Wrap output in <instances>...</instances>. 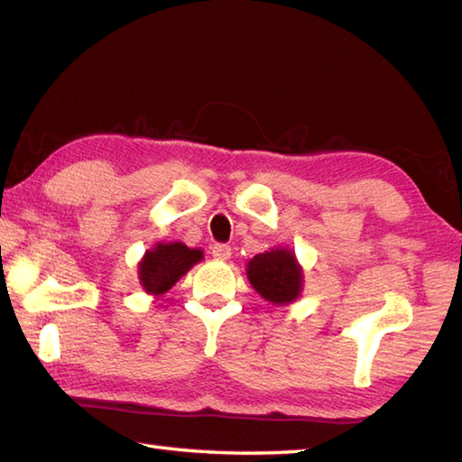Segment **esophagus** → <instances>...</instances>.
Here are the masks:
<instances>
[{
  "instance_id": "1",
  "label": "esophagus",
  "mask_w": 462,
  "mask_h": 462,
  "mask_svg": "<svg viewBox=\"0 0 462 462\" xmlns=\"http://www.w3.org/2000/svg\"><path fill=\"white\" fill-rule=\"evenodd\" d=\"M232 254V248L228 244H214L212 246V256L218 258V260H228Z\"/></svg>"
}]
</instances>
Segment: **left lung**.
I'll return each instance as SVG.
<instances>
[{
    "mask_svg": "<svg viewBox=\"0 0 462 462\" xmlns=\"http://www.w3.org/2000/svg\"><path fill=\"white\" fill-rule=\"evenodd\" d=\"M248 280L254 291L273 304H288L300 294L302 270L291 250H270L248 262Z\"/></svg>",
    "mask_w": 462,
    "mask_h": 462,
    "instance_id": "8db88e82",
    "label": "left lung"
}]
</instances>
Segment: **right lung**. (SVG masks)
<instances>
[{
  "instance_id": "add662e5",
  "label": "right lung",
  "mask_w": 462,
  "mask_h": 462,
  "mask_svg": "<svg viewBox=\"0 0 462 462\" xmlns=\"http://www.w3.org/2000/svg\"><path fill=\"white\" fill-rule=\"evenodd\" d=\"M200 260L202 252L188 248L182 242L158 244L140 262L142 286L150 294H164Z\"/></svg>"
}]
</instances>
